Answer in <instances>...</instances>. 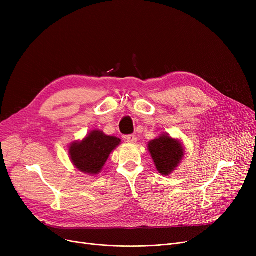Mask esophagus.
<instances>
[{"label":"esophagus","mask_w":256,"mask_h":256,"mask_svg":"<svg viewBox=\"0 0 256 256\" xmlns=\"http://www.w3.org/2000/svg\"><path fill=\"white\" fill-rule=\"evenodd\" d=\"M124 139L128 142V143H135L137 142V137L135 135H128V136H126Z\"/></svg>","instance_id":"1"}]
</instances>
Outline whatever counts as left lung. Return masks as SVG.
Wrapping results in <instances>:
<instances>
[{"mask_svg":"<svg viewBox=\"0 0 256 256\" xmlns=\"http://www.w3.org/2000/svg\"><path fill=\"white\" fill-rule=\"evenodd\" d=\"M147 148L156 170L165 176H170L180 166L184 156L182 141L172 138L169 134H160L158 138L148 142Z\"/></svg>","mask_w":256,"mask_h":256,"instance_id":"1","label":"left lung"}]
</instances>
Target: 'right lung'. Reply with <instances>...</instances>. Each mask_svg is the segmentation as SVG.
I'll return each instance as SVG.
<instances>
[{
    "instance_id": "obj_1",
    "label": "right lung",
    "mask_w": 256,
    "mask_h": 256,
    "mask_svg": "<svg viewBox=\"0 0 256 256\" xmlns=\"http://www.w3.org/2000/svg\"><path fill=\"white\" fill-rule=\"evenodd\" d=\"M120 143L119 138L108 136L100 130H93L83 140L70 144V158L78 171L96 176L102 170L110 154Z\"/></svg>"
}]
</instances>
